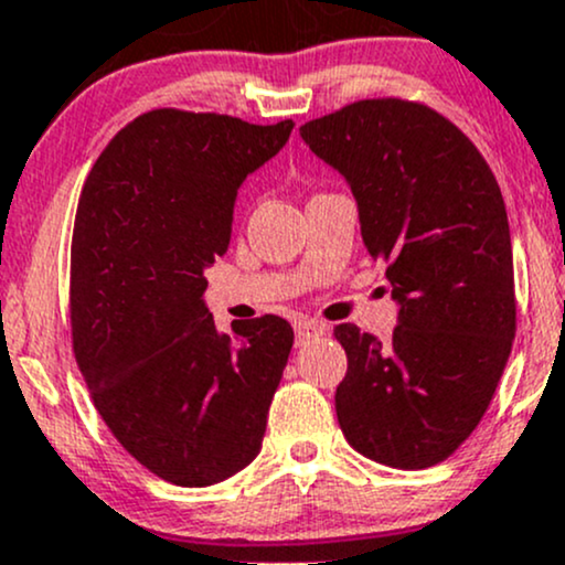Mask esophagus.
I'll return each mask as SVG.
<instances>
[{
  "label": "esophagus",
  "mask_w": 565,
  "mask_h": 565,
  "mask_svg": "<svg viewBox=\"0 0 565 565\" xmlns=\"http://www.w3.org/2000/svg\"><path fill=\"white\" fill-rule=\"evenodd\" d=\"M327 332V324H321V321H297L295 324V338H297V345H306L308 340L319 338V334Z\"/></svg>",
  "instance_id": "esophagus-1"
}]
</instances>
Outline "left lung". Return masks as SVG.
I'll list each match as a JSON object with an SVG mask.
<instances>
[{"instance_id":"left-lung-1","label":"left lung","mask_w":565,"mask_h":565,"mask_svg":"<svg viewBox=\"0 0 565 565\" xmlns=\"http://www.w3.org/2000/svg\"><path fill=\"white\" fill-rule=\"evenodd\" d=\"M359 203L362 241L386 263L399 324L386 345L338 324L349 370L334 392L353 450L394 469L456 454L510 359L512 241L491 166L448 117L405 98H364L300 126Z\"/></svg>"}]
</instances>
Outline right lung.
<instances>
[{
  "label": "right lung",
  "instance_id": "right-lung-1",
  "mask_svg": "<svg viewBox=\"0 0 565 565\" xmlns=\"http://www.w3.org/2000/svg\"><path fill=\"white\" fill-rule=\"evenodd\" d=\"M295 122L152 109L98 154L72 235V345L117 443L166 482L249 467L295 332L265 313L220 334L203 270L227 252L241 182Z\"/></svg>",
  "mask_w": 565,
  "mask_h": 565
}]
</instances>
